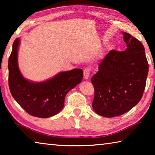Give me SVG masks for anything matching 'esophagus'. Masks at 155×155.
<instances>
[{
  "instance_id": "34e87169",
  "label": "esophagus",
  "mask_w": 155,
  "mask_h": 155,
  "mask_svg": "<svg viewBox=\"0 0 155 155\" xmlns=\"http://www.w3.org/2000/svg\"><path fill=\"white\" fill-rule=\"evenodd\" d=\"M83 74H84V78H85L86 80L88 79V78L90 77V70L87 68H85L83 70Z\"/></svg>"
}]
</instances>
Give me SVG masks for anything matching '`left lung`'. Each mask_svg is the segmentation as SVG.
Returning <instances> with one entry per match:
<instances>
[{"instance_id":"left-lung-1","label":"left lung","mask_w":155,"mask_h":155,"mask_svg":"<svg viewBox=\"0 0 155 155\" xmlns=\"http://www.w3.org/2000/svg\"><path fill=\"white\" fill-rule=\"evenodd\" d=\"M122 33L127 49L110 51L91 79L95 90L92 107L106 117L123 115L140 101L148 73L143 44L129 33Z\"/></svg>"}]
</instances>
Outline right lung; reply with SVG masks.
I'll list each match as a JSON object with an SVG mask.
<instances>
[{
    "label": "right lung",
    "instance_id": "right-lung-1",
    "mask_svg": "<svg viewBox=\"0 0 155 155\" xmlns=\"http://www.w3.org/2000/svg\"><path fill=\"white\" fill-rule=\"evenodd\" d=\"M20 39H15L8 62L9 87L12 96L28 114L47 118L56 115L64 108L68 91L81 82V69L59 72L43 82H33L21 74L18 64Z\"/></svg>",
    "mask_w": 155,
    "mask_h": 155
}]
</instances>
